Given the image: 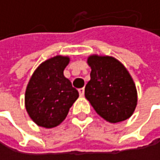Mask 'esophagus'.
Listing matches in <instances>:
<instances>
[{"label": "esophagus", "instance_id": "obj_1", "mask_svg": "<svg viewBox=\"0 0 160 160\" xmlns=\"http://www.w3.org/2000/svg\"><path fill=\"white\" fill-rule=\"evenodd\" d=\"M79 92H80V96H83V95H84V88H80V89H79Z\"/></svg>", "mask_w": 160, "mask_h": 160}]
</instances>
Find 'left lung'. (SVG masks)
<instances>
[{
  "label": "left lung",
  "mask_w": 160,
  "mask_h": 160,
  "mask_svg": "<svg viewBox=\"0 0 160 160\" xmlns=\"http://www.w3.org/2000/svg\"><path fill=\"white\" fill-rule=\"evenodd\" d=\"M87 63L92 71L85 97L96 113L111 123L129 118L137 105V91L126 68L108 55H90Z\"/></svg>",
  "instance_id": "left-lung-1"
}]
</instances>
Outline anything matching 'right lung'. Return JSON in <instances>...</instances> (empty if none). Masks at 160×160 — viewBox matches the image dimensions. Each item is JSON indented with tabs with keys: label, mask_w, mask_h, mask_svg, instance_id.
Segmentation results:
<instances>
[{
	"label": "right lung",
	"mask_w": 160,
	"mask_h": 160,
	"mask_svg": "<svg viewBox=\"0 0 160 160\" xmlns=\"http://www.w3.org/2000/svg\"><path fill=\"white\" fill-rule=\"evenodd\" d=\"M68 56L56 55L42 62L32 74L25 93L30 118L43 128L58 126L79 97V92L64 76Z\"/></svg>",
	"instance_id": "right-lung-1"
}]
</instances>
